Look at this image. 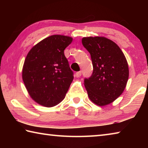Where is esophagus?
<instances>
[{"label":"esophagus","instance_id":"obj_1","mask_svg":"<svg viewBox=\"0 0 148 148\" xmlns=\"http://www.w3.org/2000/svg\"><path fill=\"white\" fill-rule=\"evenodd\" d=\"M81 76H82V72H81V71L77 72L76 73V77H79Z\"/></svg>","mask_w":148,"mask_h":148}]
</instances>
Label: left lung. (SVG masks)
<instances>
[{
  "mask_svg": "<svg viewBox=\"0 0 148 148\" xmlns=\"http://www.w3.org/2000/svg\"><path fill=\"white\" fill-rule=\"evenodd\" d=\"M82 44L91 55L93 72L84 86L89 99L104 106L111 104L126 87L129 71L126 57L111 40L103 36L82 38Z\"/></svg>",
  "mask_w": 148,
  "mask_h": 148,
  "instance_id": "obj_1",
  "label": "left lung"
}]
</instances>
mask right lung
Instances as JSON below:
<instances>
[{"instance_id":"obj_1","label":"right lung","mask_w":148,"mask_h":148,"mask_svg":"<svg viewBox=\"0 0 148 148\" xmlns=\"http://www.w3.org/2000/svg\"><path fill=\"white\" fill-rule=\"evenodd\" d=\"M72 42V37L51 35L32 47L25 59L24 84L31 99L42 106H56L66 96L74 76L64 50Z\"/></svg>"}]
</instances>
